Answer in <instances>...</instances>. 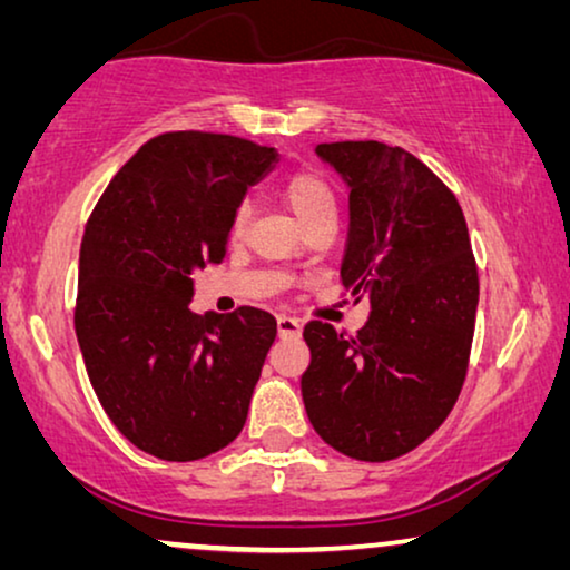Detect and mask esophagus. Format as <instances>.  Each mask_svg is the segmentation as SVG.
Returning a JSON list of instances; mask_svg holds the SVG:
<instances>
[{
    "mask_svg": "<svg viewBox=\"0 0 570 570\" xmlns=\"http://www.w3.org/2000/svg\"><path fill=\"white\" fill-rule=\"evenodd\" d=\"M277 332L279 337H298L303 332V324L293 316H277Z\"/></svg>",
    "mask_w": 570,
    "mask_h": 570,
    "instance_id": "obj_1",
    "label": "esophagus"
}]
</instances>
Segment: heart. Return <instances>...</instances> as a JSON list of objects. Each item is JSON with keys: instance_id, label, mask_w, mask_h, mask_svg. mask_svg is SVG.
<instances>
[{"instance_id": "1", "label": "heart", "mask_w": 570, "mask_h": 570, "mask_svg": "<svg viewBox=\"0 0 570 570\" xmlns=\"http://www.w3.org/2000/svg\"><path fill=\"white\" fill-rule=\"evenodd\" d=\"M283 197L287 202V207H291V213L295 215V220H298L301 225H306L308 220H314V217H318V215L334 213V207H337V202H334L332 184L326 181V178L314 168L298 170V174H293L291 178H287ZM246 223H248V207H240L236 217H233V228H230L233 238L244 236Z\"/></svg>"}]
</instances>
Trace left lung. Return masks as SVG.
I'll use <instances>...</instances> for the list:
<instances>
[{"instance_id": "1", "label": "left lung", "mask_w": 570, "mask_h": 570, "mask_svg": "<svg viewBox=\"0 0 570 570\" xmlns=\"http://www.w3.org/2000/svg\"><path fill=\"white\" fill-rule=\"evenodd\" d=\"M316 155L350 189L340 277L371 314L353 340L306 324L303 404L340 454L389 462L420 446L462 392L480 298L470 233L454 194L402 147L324 142Z\"/></svg>"}]
</instances>
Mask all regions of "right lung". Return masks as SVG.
Returning a JSON list of instances; mask_svg holds the SVG:
<instances>
[{"instance_id": "right-lung-1", "label": "right lung", "mask_w": 570, "mask_h": 570, "mask_svg": "<svg viewBox=\"0 0 570 570\" xmlns=\"http://www.w3.org/2000/svg\"><path fill=\"white\" fill-rule=\"evenodd\" d=\"M277 160L230 135H160L92 209L75 332L100 407L145 454L205 459L246 423L277 322L248 306L197 316L191 275L225 259L238 205Z\"/></svg>"}]
</instances>
